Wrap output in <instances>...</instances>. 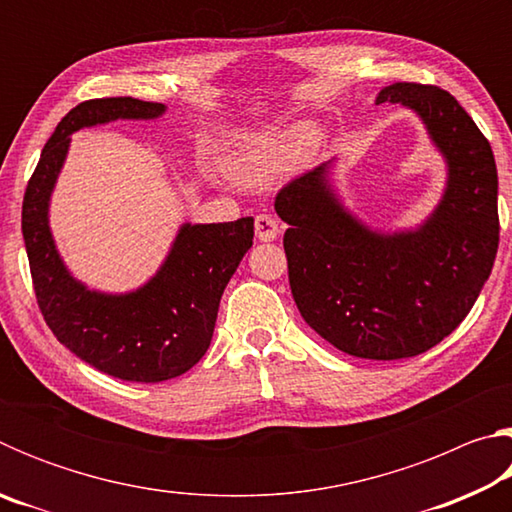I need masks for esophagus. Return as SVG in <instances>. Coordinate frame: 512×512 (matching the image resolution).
Returning a JSON list of instances; mask_svg holds the SVG:
<instances>
[{"label": "esophagus", "instance_id": "34e87169", "mask_svg": "<svg viewBox=\"0 0 512 512\" xmlns=\"http://www.w3.org/2000/svg\"><path fill=\"white\" fill-rule=\"evenodd\" d=\"M255 235L259 241H273L280 235V223L271 214H259L255 219Z\"/></svg>", "mask_w": 512, "mask_h": 512}]
</instances>
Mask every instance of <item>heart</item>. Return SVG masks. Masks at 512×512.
<instances>
[{
    "instance_id": "b5f03b06",
    "label": "heart",
    "mask_w": 512,
    "mask_h": 512,
    "mask_svg": "<svg viewBox=\"0 0 512 512\" xmlns=\"http://www.w3.org/2000/svg\"><path fill=\"white\" fill-rule=\"evenodd\" d=\"M311 144L309 126L277 128L241 135L230 146L228 167L232 176L246 185H266L305 160Z\"/></svg>"
}]
</instances>
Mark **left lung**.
Segmentation results:
<instances>
[{
    "mask_svg": "<svg viewBox=\"0 0 512 512\" xmlns=\"http://www.w3.org/2000/svg\"><path fill=\"white\" fill-rule=\"evenodd\" d=\"M375 103L415 112L443 155L445 189L427 219L370 228L336 194V158L291 180L275 212L289 223L284 253L305 323L345 354L393 361L427 352L470 314L499 246V183L490 142L449 92L393 83Z\"/></svg>",
    "mask_w": 512,
    "mask_h": 512,
    "instance_id": "8db88e82",
    "label": "left lung"
}]
</instances>
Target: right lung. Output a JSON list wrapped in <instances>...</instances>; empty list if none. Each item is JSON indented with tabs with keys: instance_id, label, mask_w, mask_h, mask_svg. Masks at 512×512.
<instances>
[{
	"instance_id": "right-lung-1",
	"label": "right lung",
	"mask_w": 512,
	"mask_h": 512,
	"mask_svg": "<svg viewBox=\"0 0 512 512\" xmlns=\"http://www.w3.org/2000/svg\"><path fill=\"white\" fill-rule=\"evenodd\" d=\"M164 112V103L133 97L79 103L42 149L22 203L33 289L49 329L90 366L142 384L183 375L210 348L223 289L253 246L255 219L183 223L149 282L126 293H106L88 289L69 273L51 235L49 203L74 133L117 119H158Z\"/></svg>"
}]
</instances>
